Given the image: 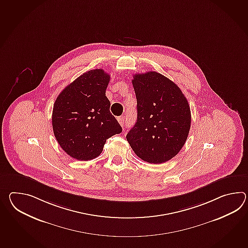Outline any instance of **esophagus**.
Instances as JSON below:
<instances>
[{"instance_id":"34e87169","label":"esophagus","mask_w":248,"mask_h":248,"mask_svg":"<svg viewBox=\"0 0 248 248\" xmlns=\"http://www.w3.org/2000/svg\"><path fill=\"white\" fill-rule=\"evenodd\" d=\"M117 121L119 122V124H121L122 127L124 126V124H125V116H119L117 118Z\"/></svg>"}]
</instances>
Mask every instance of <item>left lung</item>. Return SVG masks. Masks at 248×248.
<instances>
[{
    "instance_id": "8db88e82",
    "label": "left lung",
    "mask_w": 248,
    "mask_h": 248,
    "mask_svg": "<svg viewBox=\"0 0 248 248\" xmlns=\"http://www.w3.org/2000/svg\"><path fill=\"white\" fill-rule=\"evenodd\" d=\"M137 99V121L127 141L140 158L162 164L174 157L187 140L190 108L182 90L154 71L136 74L132 81Z\"/></svg>"
}]
</instances>
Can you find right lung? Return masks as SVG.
Segmentation results:
<instances>
[{"label": "right lung", "mask_w": 248, "mask_h": 248, "mask_svg": "<svg viewBox=\"0 0 248 248\" xmlns=\"http://www.w3.org/2000/svg\"><path fill=\"white\" fill-rule=\"evenodd\" d=\"M109 80L110 76L103 69L90 70L68 84L56 99L53 132L61 149L75 159L96 158L106 140L122 132L106 96Z\"/></svg>", "instance_id": "right-lung-1"}]
</instances>
